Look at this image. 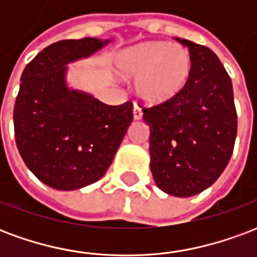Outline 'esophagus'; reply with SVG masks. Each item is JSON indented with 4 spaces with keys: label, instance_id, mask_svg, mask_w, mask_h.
Returning a JSON list of instances; mask_svg holds the SVG:
<instances>
[{
    "label": "esophagus",
    "instance_id": "34e87169",
    "mask_svg": "<svg viewBox=\"0 0 257 257\" xmlns=\"http://www.w3.org/2000/svg\"><path fill=\"white\" fill-rule=\"evenodd\" d=\"M143 115V112H142V108H140L138 104H135L134 106V118L135 119H140Z\"/></svg>",
    "mask_w": 257,
    "mask_h": 257
}]
</instances>
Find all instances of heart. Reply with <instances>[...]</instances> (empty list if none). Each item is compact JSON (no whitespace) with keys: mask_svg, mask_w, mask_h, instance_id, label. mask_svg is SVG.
Instances as JSON below:
<instances>
[{"mask_svg":"<svg viewBox=\"0 0 257 257\" xmlns=\"http://www.w3.org/2000/svg\"><path fill=\"white\" fill-rule=\"evenodd\" d=\"M193 59L182 45L150 41L125 49L117 60V73L136 78L135 90L147 103H162L179 95L189 82Z\"/></svg>","mask_w":257,"mask_h":257,"instance_id":"heart-1","label":"heart"}]
</instances>
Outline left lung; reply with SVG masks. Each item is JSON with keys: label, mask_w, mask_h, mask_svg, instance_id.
<instances>
[{"label": "left lung", "mask_w": 257, "mask_h": 257, "mask_svg": "<svg viewBox=\"0 0 257 257\" xmlns=\"http://www.w3.org/2000/svg\"><path fill=\"white\" fill-rule=\"evenodd\" d=\"M189 48L193 70L182 92L143 108L150 126V169L157 187L191 197L215 183L231 158L237 111L230 75L209 48L175 38Z\"/></svg>", "instance_id": "obj_1"}]
</instances>
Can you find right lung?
Listing matches in <instances>:
<instances>
[{
	"label": "right lung",
	"instance_id": "right-lung-1",
	"mask_svg": "<svg viewBox=\"0 0 257 257\" xmlns=\"http://www.w3.org/2000/svg\"><path fill=\"white\" fill-rule=\"evenodd\" d=\"M110 40L55 42L27 64L14 108L15 139L26 167L49 187L82 189L103 178L134 119V104L108 106L67 84L68 63Z\"/></svg>",
	"mask_w": 257,
	"mask_h": 257
}]
</instances>
